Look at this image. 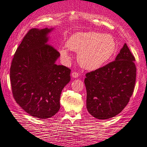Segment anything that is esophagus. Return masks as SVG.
Segmentation results:
<instances>
[{
	"label": "esophagus",
	"instance_id": "1",
	"mask_svg": "<svg viewBox=\"0 0 147 147\" xmlns=\"http://www.w3.org/2000/svg\"><path fill=\"white\" fill-rule=\"evenodd\" d=\"M72 77H73V78H78L79 77V74L77 73V72H73L72 73Z\"/></svg>",
	"mask_w": 147,
	"mask_h": 147
}]
</instances>
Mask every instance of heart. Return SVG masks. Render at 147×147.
Returning <instances> with one entry per match:
<instances>
[{
  "label": "heart",
  "instance_id": "b5f03b06",
  "mask_svg": "<svg viewBox=\"0 0 147 147\" xmlns=\"http://www.w3.org/2000/svg\"><path fill=\"white\" fill-rule=\"evenodd\" d=\"M68 49L78 53V61L85 69L95 70L111 60L117 49L114 37L96 32H77L66 42ZM60 53L65 62L70 60L68 49H61Z\"/></svg>",
  "mask_w": 147,
  "mask_h": 147
}]
</instances>
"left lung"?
Here are the masks:
<instances>
[{"label": "left lung", "mask_w": 147, "mask_h": 147, "mask_svg": "<svg viewBox=\"0 0 147 147\" xmlns=\"http://www.w3.org/2000/svg\"><path fill=\"white\" fill-rule=\"evenodd\" d=\"M135 58L126 43L113 62L86 74L87 111L100 120L112 118L129 102L136 82Z\"/></svg>", "instance_id": "obj_1"}]
</instances>
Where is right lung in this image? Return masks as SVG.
<instances>
[{
  "instance_id": "right-lung-1",
  "label": "right lung",
  "mask_w": 147,
  "mask_h": 147,
  "mask_svg": "<svg viewBox=\"0 0 147 147\" xmlns=\"http://www.w3.org/2000/svg\"><path fill=\"white\" fill-rule=\"evenodd\" d=\"M53 29L30 30L17 49L10 68L16 102L40 119L58 112L61 93L70 81V70L55 64L60 54L48 43Z\"/></svg>"
}]
</instances>
